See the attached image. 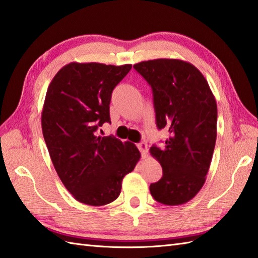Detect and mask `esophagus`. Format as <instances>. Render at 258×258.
I'll return each instance as SVG.
<instances>
[{
	"mask_svg": "<svg viewBox=\"0 0 258 258\" xmlns=\"http://www.w3.org/2000/svg\"><path fill=\"white\" fill-rule=\"evenodd\" d=\"M138 148L141 151V154H142L143 158H146L148 156V144L145 142H141L138 144Z\"/></svg>",
	"mask_w": 258,
	"mask_h": 258,
	"instance_id": "esophagus-1",
	"label": "esophagus"
}]
</instances>
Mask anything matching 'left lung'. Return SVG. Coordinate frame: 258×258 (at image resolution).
<instances>
[{
  "label": "left lung",
  "mask_w": 258,
  "mask_h": 258,
  "mask_svg": "<svg viewBox=\"0 0 258 258\" xmlns=\"http://www.w3.org/2000/svg\"><path fill=\"white\" fill-rule=\"evenodd\" d=\"M133 67L152 88L156 126L169 132L163 148L150 149L163 171L150 192L160 204H185L203 188L213 159L215 96L204 75L183 60L154 59Z\"/></svg>",
  "instance_id": "8db88e82"
}]
</instances>
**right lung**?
Masks as SVG:
<instances>
[{
    "label": "right lung",
    "mask_w": 258,
    "mask_h": 258,
    "mask_svg": "<svg viewBox=\"0 0 258 258\" xmlns=\"http://www.w3.org/2000/svg\"><path fill=\"white\" fill-rule=\"evenodd\" d=\"M132 64L70 62L55 74L43 104L41 126L53 166L74 198L89 206L113 203L141 153L130 142L99 136L110 123L109 103Z\"/></svg>",
    "instance_id": "add662e5"
}]
</instances>
